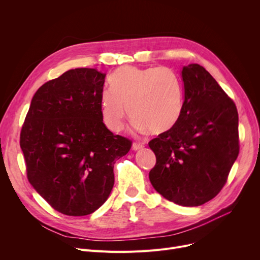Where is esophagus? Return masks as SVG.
<instances>
[{"label":"esophagus","instance_id":"34e87169","mask_svg":"<svg viewBox=\"0 0 260 260\" xmlns=\"http://www.w3.org/2000/svg\"><path fill=\"white\" fill-rule=\"evenodd\" d=\"M142 148H143V145L140 143H133L132 145L133 151H139V149H142Z\"/></svg>","mask_w":260,"mask_h":260}]
</instances>
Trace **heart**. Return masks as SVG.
I'll list each match as a JSON object with an SVG mask.
<instances>
[{
  "label": "heart",
  "instance_id": "obj_1",
  "mask_svg": "<svg viewBox=\"0 0 260 260\" xmlns=\"http://www.w3.org/2000/svg\"><path fill=\"white\" fill-rule=\"evenodd\" d=\"M111 87L102 92L100 107L104 124L114 133L124 126L128 111L136 127L154 134L172 131L182 116L183 84L170 67L120 68Z\"/></svg>",
  "mask_w": 260,
  "mask_h": 260
}]
</instances>
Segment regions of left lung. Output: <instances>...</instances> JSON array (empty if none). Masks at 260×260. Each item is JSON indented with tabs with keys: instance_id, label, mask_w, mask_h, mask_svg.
Segmentation results:
<instances>
[{
	"instance_id": "1",
	"label": "left lung",
	"mask_w": 260,
	"mask_h": 260,
	"mask_svg": "<svg viewBox=\"0 0 260 260\" xmlns=\"http://www.w3.org/2000/svg\"><path fill=\"white\" fill-rule=\"evenodd\" d=\"M183 113L177 125L149 141L156 166L149 181L166 199L198 207L226 182L239 153L235 103L199 64L183 66Z\"/></svg>"
}]
</instances>
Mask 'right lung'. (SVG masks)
<instances>
[{"instance_id": "right-lung-1", "label": "right lung", "mask_w": 260, "mask_h": 260, "mask_svg": "<svg viewBox=\"0 0 260 260\" xmlns=\"http://www.w3.org/2000/svg\"><path fill=\"white\" fill-rule=\"evenodd\" d=\"M106 74L76 68L35 93L21 131L27 178L50 206L85 216L107 200L114 165L132 142L103 123L100 98Z\"/></svg>"}]
</instances>
